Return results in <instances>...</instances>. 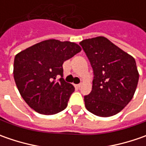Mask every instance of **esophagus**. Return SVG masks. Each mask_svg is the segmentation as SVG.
<instances>
[{"instance_id":"34e87169","label":"esophagus","mask_w":146,"mask_h":146,"mask_svg":"<svg viewBox=\"0 0 146 146\" xmlns=\"http://www.w3.org/2000/svg\"><path fill=\"white\" fill-rule=\"evenodd\" d=\"M75 87L76 88H80L81 87V84H75Z\"/></svg>"}]
</instances>
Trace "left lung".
Masks as SVG:
<instances>
[{
  "label": "left lung",
  "mask_w": 146,
  "mask_h": 146,
  "mask_svg": "<svg viewBox=\"0 0 146 146\" xmlns=\"http://www.w3.org/2000/svg\"><path fill=\"white\" fill-rule=\"evenodd\" d=\"M90 61L94 79L86 109L99 117L118 114L133 98L139 80L134 58L104 36L80 43Z\"/></svg>",
  "instance_id": "1"
}]
</instances>
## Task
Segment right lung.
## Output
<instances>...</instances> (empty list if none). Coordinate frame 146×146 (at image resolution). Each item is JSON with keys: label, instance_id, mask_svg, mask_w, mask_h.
<instances>
[{"label": "right lung", "instance_id": "1", "mask_svg": "<svg viewBox=\"0 0 146 146\" xmlns=\"http://www.w3.org/2000/svg\"><path fill=\"white\" fill-rule=\"evenodd\" d=\"M81 51L70 41L49 39L15 55L14 78L20 95L31 108L41 115H55L66 109L74 86L60 78L62 64Z\"/></svg>", "mask_w": 146, "mask_h": 146}]
</instances>
